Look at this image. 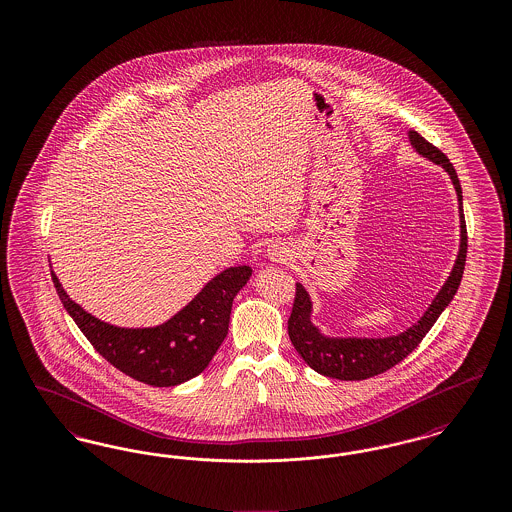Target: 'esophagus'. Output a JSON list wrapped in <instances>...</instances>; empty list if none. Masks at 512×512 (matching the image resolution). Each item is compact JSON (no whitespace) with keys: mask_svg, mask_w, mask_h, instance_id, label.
I'll return each mask as SVG.
<instances>
[{"mask_svg":"<svg viewBox=\"0 0 512 512\" xmlns=\"http://www.w3.org/2000/svg\"><path fill=\"white\" fill-rule=\"evenodd\" d=\"M267 253L270 261H274V263H282L290 257V249L280 242H272L268 245Z\"/></svg>","mask_w":512,"mask_h":512,"instance_id":"1","label":"esophagus"}]
</instances>
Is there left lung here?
I'll list each match as a JSON object with an SVG mask.
<instances>
[{
    "label": "left lung",
    "mask_w": 512,
    "mask_h": 512,
    "mask_svg": "<svg viewBox=\"0 0 512 512\" xmlns=\"http://www.w3.org/2000/svg\"><path fill=\"white\" fill-rule=\"evenodd\" d=\"M409 142L414 151L428 161L443 167L449 174L457 201H459V222H461V244L459 253L455 259L453 270L445 284L441 286L438 295L426 309V313L414 322L411 328L397 336L388 338H330L318 330L313 324V301L309 292L303 288V284H295V299H293L292 315L288 320V334L293 347L301 355V359L317 370L318 374L336 378V380H366L372 376H378L391 366L401 363L409 353H413L422 338L430 332L434 322L438 320L443 309L453 301L455 293L463 280L464 261H466V222L463 213V190L459 176L438 147L432 146L428 140H424L418 132L409 130Z\"/></svg>",
    "instance_id": "1"
}]
</instances>
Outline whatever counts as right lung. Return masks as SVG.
Listing matches in <instances>:
<instances>
[{
	"instance_id": "add662e5",
	"label": "right lung",
	"mask_w": 512,
	"mask_h": 512,
	"mask_svg": "<svg viewBox=\"0 0 512 512\" xmlns=\"http://www.w3.org/2000/svg\"><path fill=\"white\" fill-rule=\"evenodd\" d=\"M251 267H230L211 278L194 299L153 328H121L84 311L51 272L57 295L99 355L126 376L155 388H171L201 374L228 334L232 301Z\"/></svg>"
}]
</instances>
